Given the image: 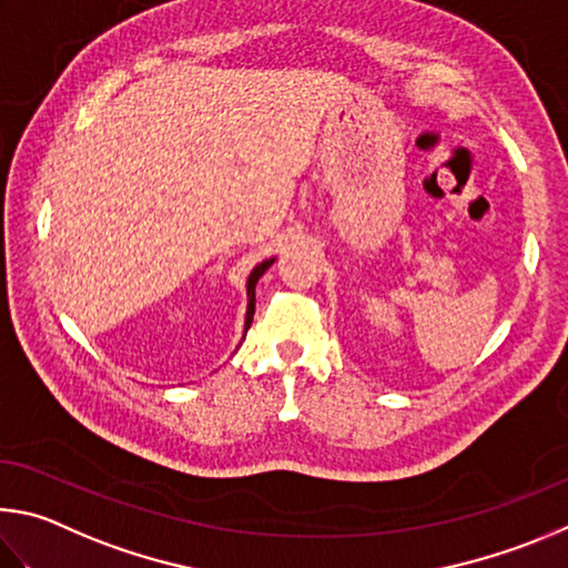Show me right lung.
Here are the masks:
<instances>
[{
  "label": "right lung",
  "instance_id": "right-lung-1",
  "mask_svg": "<svg viewBox=\"0 0 568 568\" xmlns=\"http://www.w3.org/2000/svg\"><path fill=\"white\" fill-rule=\"evenodd\" d=\"M276 262V258L272 256V258H264L262 264H256L254 268H252V274H248V278H246V316H244V334L248 332V326H252V320H254V304H256V294H254V290H256V282L258 278H262V274L266 272L268 266H272Z\"/></svg>",
  "mask_w": 568,
  "mask_h": 568
}]
</instances>
